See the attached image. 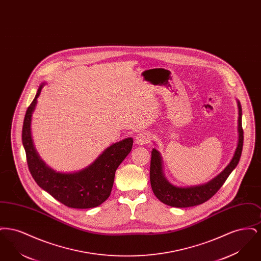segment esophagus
<instances>
[{
    "mask_svg": "<svg viewBox=\"0 0 261 261\" xmlns=\"http://www.w3.org/2000/svg\"><path fill=\"white\" fill-rule=\"evenodd\" d=\"M149 142V135L148 133H145V132H142V133H139L137 134L136 138H135V143H136L138 146H143V145H146Z\"/></svg>",
    "mask_w": 261,
    "mask_h": 261,
    "instance_id": "34e87169",
    "label": "esophagus"
}]
</instances>
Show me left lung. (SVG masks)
Wrapping results in <instances>:
<instances>
[{
	"label": "left lung",
	"mask_w": 261,
	"mask_h": 261,
	"mask_svg": "<svg viewBox=\"0 0 261 261\" xmlns=\"http://www.w3.org/2000/svg\"><path fill=\"white\" fill-rule=\"evenodd\" d=\"M238 106V144L234 155L229 164L216 177L207 183L198 186L177 187L172 185L163 173V163L161 152L156 149L151 150L149 168L150 186L155 197L162 202L173 207H190L199 205L214 196L222 187L226 179L236 168L243 150L244 131L242 128V107L237 99Z\"/></svg>",
	"instance_id": "1"
}]
</instances>
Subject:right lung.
<instances>
[{"instance_id":"add662e5","label":"right lung","mask_w":261,"mask_h":261,"mask_svg":"<svg viewBox=\"0 0 261 261\" xmlns=\"http://www.w3.org/2000/svg\"><path fill=\"white\" fill-rule=\"evenodd\" d=\"M44 86L45 83H42L38 88L37 94L25 113L22 127V144L29 171L38 186L64 205L72 208L96 207L110 197L115 171L130 153L133 139L126 138L112 144L82 170L72 173L57 172L41 160L31 135L32 114Z\"/></svg>"}]
</instances>
